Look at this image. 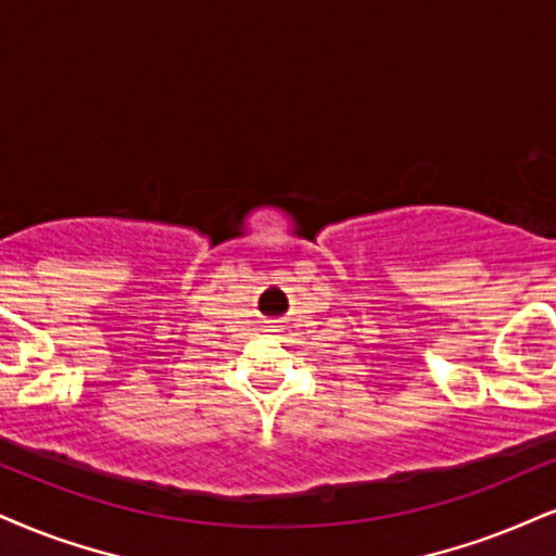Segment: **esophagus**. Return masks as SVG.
I'll use <instances>...</instances> for the list:
<instances>
[{"instance_id": "esophagus-1", "label": "esophagus", "mask_w": 556, "mask_h": 556, "mask_svg": "<svg viewBox=\"0 0 556 556\" xmlns=\"http://www.w3.org/2000/svg\"><path fill=\"white\" fill-rule=\"evenodd\" d=\"M273 332H276V330H273Z\"/></svg>"}]
</instances>
